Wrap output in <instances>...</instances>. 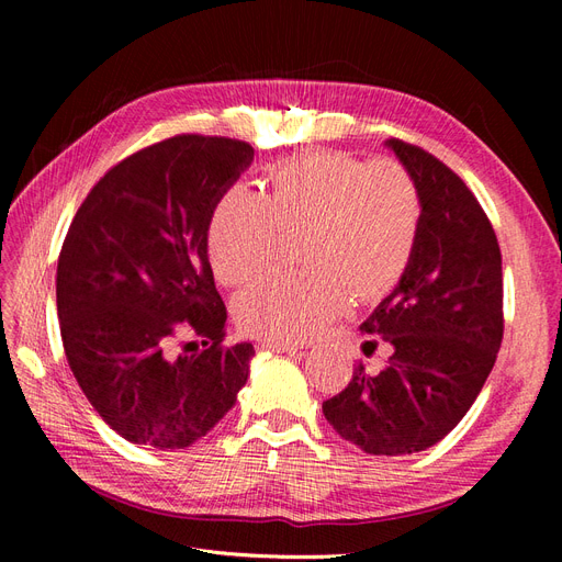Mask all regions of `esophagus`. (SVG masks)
<instances>
[{
  "instance_id": "esophagus-1",
  "label": "esophagus",
  "mask_w": 562,
  "mask_h": 562,
  "mask_svg": "<svg viewBox=\"0 0 562 562\" xmlns=\"http://www.w3.org/2000/svg\"><path fill=\"white\" fill-rule=\"evenodd\" d=\"M262 349H271V351H285V353H295L300 349H304L297 342H283V339H262Z\"/></svg>"
}]
</instances>
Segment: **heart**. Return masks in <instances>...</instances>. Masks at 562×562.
<instances>
[{
  "label": "heart",
  "mask_w": 562,
  "mask_h": 562,
  "mask_svg": "<svg viewBox=\"0 0 562 562\" xmlns=\"http://www.w3.org/2000/svg\"><path fill=\"white\" fill-rule=\"evenodd\" d=\"M269 196L232 184L215 203L209 250L217 277L244 283L277 260L285 232L307 229L302 271L271 274L236 297L248 333L302 339L356 295L389 291L413 260L419 196L396 161L312 155L281 161L269 173Z\"/></svg>",
  "instance_id": "1"
}]
</instances>
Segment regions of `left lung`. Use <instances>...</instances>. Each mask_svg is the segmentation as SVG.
Instances as JSON below:
<instances>
[{
	"mask_svg": "<svg viewBox=\"0 0 562 562\" xmlns=\"http://www.w3.org/2000/svg\"><path fill=\"white\" fill-rule=\"evenodd\" d=\"M419 196V234L398 285L363 323V353L380 342V372L363 363L323 401L333 429L368 454H413L469 413L504 335L502 252L479 199L429 151L386 140Z\"/></svg>",
	"mask_w": 562,
	"mask_h": 562,
	"instance_id": "left-lung-1",
	"label": "left lung"
}]
</instances>
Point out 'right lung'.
Wrapping results in <instances>:
<instances>
[{
	"instance_id": "obj_1",
	"label": "right lung",
	"mask_w": 562,
	"mask_h": 562,
	"mask_svg": "<svg viewBox=\"0 0 562 562\" xmlns=\"http://www.w3.org/2000/svg\"><path fill=\"white\" fill-rule=\"evenodd\" d=\"M252 161L244 140L182 133L112 166L60 248L63 349L95 413L135 446L180 450L223 419L255 349L225 345L209 262L215 203ZM182 329L204 349L173 357Z\"/></svg>"
}]
</instances>
